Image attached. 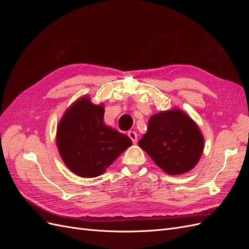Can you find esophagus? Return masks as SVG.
Returning a JSON list of instances; mask_svg holds the SVG:
<instances>
[{
  "mask_svg": "<svg viewBox=\"0 0 249 249\" xmlns=\"http://www.w3.org/2000/svg\"><path fill=\"white\" fill-rule=\"evenodd\" d=\"M127 136L131 138V140L133 141V143H136L137 142V133L134 132V131H129L127 132Z\"/></svg>",
  "mask_w": 249,
  "mask_h": 249,
  "instance_id": "1",
  "label": "esophagus"
}]
</instances>
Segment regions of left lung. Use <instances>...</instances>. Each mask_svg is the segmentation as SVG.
<instances>
[{
    "mask_svg": "<svg viewBox=\"0 0 249 249\" xmlns=\"http://www.w3.org/2000/svg\"><path fill=\"white\" fill-rule=\"evenodd\" d=\"M138 145L171 176L195 167L203 150V137L197 124L178 108L159 112L148 120L146 134Z\"/></svg>",
    "mask_w": 249,
    "mask_h": 249,
    "instance_id": "8db88e82",
    "label": "left lung"
}]
</instances>
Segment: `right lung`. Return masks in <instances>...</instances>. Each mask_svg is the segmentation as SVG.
<instances>
[{
    "label": "right lung",
    "instance_id": "add662e5",
    "mask_svg": "<svg viewBox=\"0 0 249 249\" xmlns=\"http://www.w3.org/2000/svg\"><path fill=\"white\" fill-rule=\"evenodd\" d=\"M104 105L82 96L59 122L56 142L67 168L82 178H95L106 171L120 154L132 145L125 135L104 123Z\"/></svg>",
    "mask_w": 249,
    "mask_h": 249
}]
</instances>
